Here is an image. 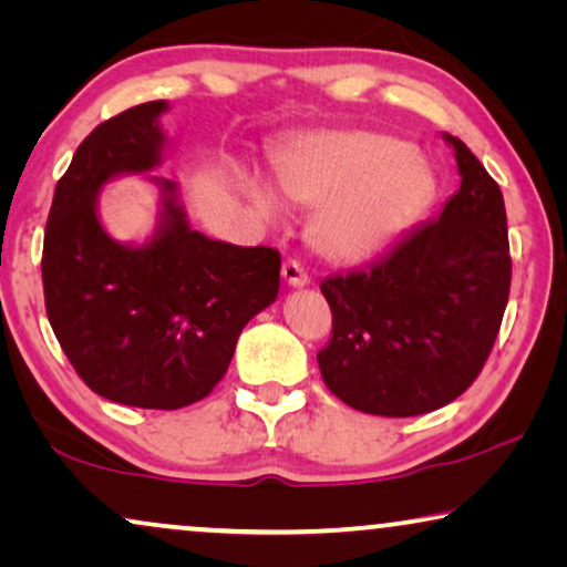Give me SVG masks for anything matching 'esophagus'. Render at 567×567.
Masks as SVG:
<instances>
[{
	"label": "esophagus",
	"instance_id": "34e87169",
	"mask_svg": "<svg viewBox=\"0 0 567 567\" xmlns=\"http://www.w3.org/2000/svg\"><path fill=\"white\" fill-rule=\"evenodd\" d=\"M281 274H284V281L293 286V289H305V286H309V276L305 274V268H301L299 260H286Z\"/></svg>",
	"mask_w": 567,
	"mask_h": 567
}]
</instances>
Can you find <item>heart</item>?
I'll list each match as a JSON object with an SVG mask.
<instances>
[{
	"instance_id": "heart-1",
	"label": "heart",
	"mask_w": 567,
	"mask_h": 567,
	"mask_svg": "<svg viewBox=\"0 0 567 567\" xmlns=\"http://www.w3.org/2000/svg\"><path fill=\"white\" fill-rule=\"evenodd\" d=\"M286 200L317 208L315 250L338 266H359L392 250L421 221L436 196V177L421 154L374 131H317L299 136L274 159ZM245 196L262 219H284L276 190L243 175Z\"/></svg>"
}]
</instances>
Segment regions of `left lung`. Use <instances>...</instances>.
I'll use <instances>...</instances> for the list:
<instances>
[{
  "label": "left lung",
  "mask_w": 567,
  "mask_h": 567,
  "mask_svg": "<svg viewBox=\"0 0 567 567\" xmlns=\"http://www.w3.org/2000/svg\"><path fill=\"white\" fill-rule=\"evenodd\" d=\"M444 142L462 183L436 219L371 268L320 284L332 338L317 363L328 390L361 413L410 417L449 405L477 379L506 312L503 193L464 142Z\"/></svg>",
  "instance_id": "left-lung-1"
}]
</instances>
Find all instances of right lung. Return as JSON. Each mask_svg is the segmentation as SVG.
Returning <instances> with one entry per match:
<instances>
[{
  "label": "right lung",
  "mask_w": 567,
  "mask_h": 567,
  "mask_svg": "<svg viewBox=\"0 0 567 567\" xmlns=\"http://www.w3.org/2000/svg\"><path fill=\"white\" fill-rule=\"evenodd\" d=\"M167 111V100L128 107L76 146L43 237L45 312L66 359L100 398L150 410L204 400L281 286V255L196 231L181 185L150 175L169 150ZM123 174H146L161 193L144 244L99 221V190Z\"/></svg>",
  "instance_id": "1"
}]
</instances>
